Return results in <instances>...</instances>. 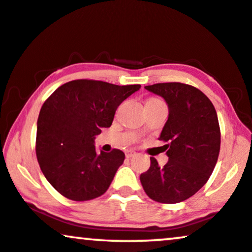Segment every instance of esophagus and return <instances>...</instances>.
Masks as SVG:
<instances>
[{"mask_svg":"<svg viewBox=\"0 0 252 252\" xmlns=\"http://www.w3.org/2000/svg\"><path fill=\"white\" fill-rule=\"evenodd\" d=\"M137 154L135 151H132V150H129V151H126V158H132V157H135Z\"/></svg>","mask_w":252,"mask_h":252,"instance_id":"1","label":"esophagus"}]
</instances>
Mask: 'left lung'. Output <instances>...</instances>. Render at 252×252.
Masks as SVG:
<instances>
[{
  "instance_id": "1",
  "label": "left lung",
  "mask_w": 252,
  "mask_h": 252,
  "mask_svg": "<svg viewBox=\"0 0 252 252\" xmlns=\"http://www.w3.org/2000/svg\"><path fill=\"white\" fill-rule=\"evenodd\" d=\"M166 101L168 119L160 141L168 161L160 167L154 157L141 174V183L150 199L178 203L194 195L208 181L219 158L221 132L218 114L201 91L181 82L145 86Z\"/></svg>"
}]
</instances>
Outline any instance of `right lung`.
Returning <instances> with one entry per match:
<instances>
[{
    "label": "right lung",
    "instance_id": "add662e5",
    "mask_svg": "<svg viewBox=\"0 0 252 252\" xmlns=\"http://www.w3.org/2000/svg\"><path fill=\"white\" fill-rule=\"evenodd\" d=\"M139 88L80 79L60 86L44 102L36 155L43 174L62 195L87 201L109 189L126 156L119 149L96 154L95 136L109 128L117 107Z\"/></svg>",
    "mask_w": 252,
    "mask_h": 252
}]
</instances>
